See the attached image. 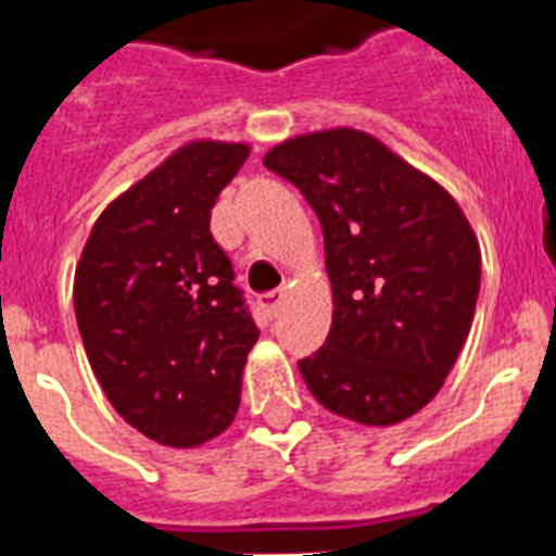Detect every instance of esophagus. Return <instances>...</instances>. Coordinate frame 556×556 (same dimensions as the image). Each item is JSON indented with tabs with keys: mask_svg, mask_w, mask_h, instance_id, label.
Masks as SVG:
<instances>
[{
	"mask_svg": "<svg viewBox=\"0 0 556 556\" xmlns=\"http://www.w3.org/2000/svg\"><path fill=\"white\" fill-rule=\"evenodd\" d=\"M282 300H286V291H282V288H277V291L260 293V305H263L268 317H277V311H279V305H282Z\"/></svg>",
	"mask_w": 556,
	"mask_h": 556,
	"instance_id": "obj_1",
	"label": "esophagus"
}]
</instances>
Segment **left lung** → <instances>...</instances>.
Instances as JSON below:
<instances>
[{
	"label": "left lung",
	"mask_w": 556,
	"mask_h": 556,
	"mask_svg": "<svg viewBox=\"0 0 556 556\" xmlns=\"http://www.w3.org/2000/svg\"><path fill=\"white\" fill-rule=\"evenodd\" d=\"M263 162L323 225L333 319L323 349L296 363L308 391L363 426L417 414L471 331L482 268L466 214L363 130L293 137Z\"/></svg>",
	"instance_id": "1"
}]
</instances>
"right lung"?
I'll use <instances>...</instances> for the list:
<instances>
[{"instance_id":"right-lung-1","label":"right lung","mask_w":556,"mask_h":556,"mask_svg":"<svg viewBox=\"0 0 556 556\" xmlns=\"http://www.w3.org/2000/svg\"><path fill=\"white\" fill-rule=\"evenodd\" d=\"M248 146L191 142L102 211L76 265L90 368L125 422L193 448L233 422L260 340L211 207Z\"/></svg>"}]
</instances>
